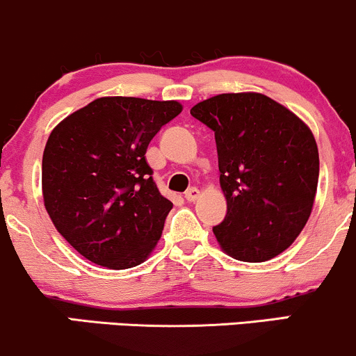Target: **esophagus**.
Masks as SVG:
<instances>
[{"mask_svg":"<svg viewBox=\"0 0 356 356\" xmlns=\"http://www.w3.org/2000/svg\"><path fill=\"white\" fill-rule=\"evenodd\" d=\"M198 196H200L198 188H190V190L185 193L186 202H195V200H198Z\"/></svg>","mask_w":356,"mask_h":356,"instance_id":"1","label":"esophagus"}]
</instances>
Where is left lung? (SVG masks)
I'll return each mask as SVG.
<instances>
[{
	"mask_svg": "<svg viewBox=\"0 0 356 356\" xmlns=\"http://www.w3.org/2000/svg\"><path fill=\"white\" fill-rule=\"evenodd\" d=\"M191 115L215 131L227 216L213 227L220 248L240 261L278 257L310 218L318 146L302 118L266 95L223 93Z\"/></svg>",
	"mask_w": 356,
	"mask_h": 356,
	"instance_id": "left-lung-1",
	"label": "left lung"
}]
</instances>
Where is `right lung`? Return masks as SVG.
<instances>
[{
	"label": "right lung",
	"mask_w": 356,
	"mask_h": 356,
	"mask_svg": "<svg viewBox=\"0 0 356 356\" xmlns=\"http://www.w3.org/2000/svg\"><path fill=\"white\" fill-rule=\"evenodd\" d=\"M181 103L103 96L53 128L41 166L44 208L79 254L110 270L156 248L173 203L152 178L146 148Z\"/></svg>",
	"instance_id": "1"
}]
</instances>
